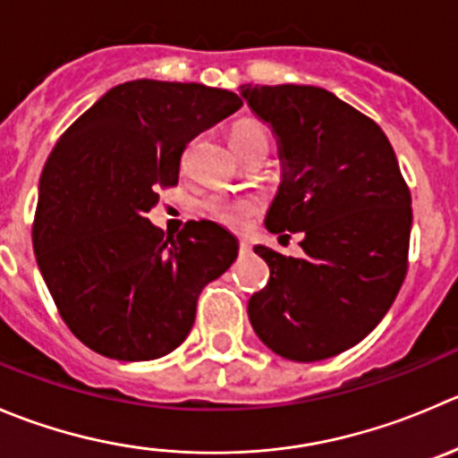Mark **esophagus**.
Wrapping results in <instances>:
<instances>
[{
	"label": "esophagus",
	"instance_id": "34e87169",
	"mask_svg": "<svg viewBox=\"0 0 458 458\" xmlns=\"http://www.w3.org/2000/svg\"><path fill=\"white\" fill-rule=\"evenodd\" d=\"M239 252H242V255H250V243L248 242H239Z\"/></svg>",
	"mask_w": 458,
	"mask_h": 458
}]
</instances>
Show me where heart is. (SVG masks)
<instances>
[{"label":"heart","instance_id":"1","mask_svg":"<svg viewBox=\"0 0 458 458\" xmlns=\"http://www.w3.org/2000/svg\"><path fill=\"white\" fill-rule=\"evenodd\" d=\"M255 140H268V131L259 121L243 118L237 121L230 130V143L234 152ZM203 210L210 219L228 225V228H242L252 215L259 212V201L255 197H230V194H212L203 201Z\"/></svg>","mask_w":458,"mask_h":458}]
</instances>
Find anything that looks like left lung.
<instances>
[{"instance_id": "1", "label": "left lung", "mask_w": 458, "mask_h": 458, "mask_svg": "<svg viewBox=\"0 0 458 458\" xmlns=\"http://www.w3.org/2000/svg\"><path fill=\"white\" fill-rule=\"evenodd\" d=\"M279 139L284 181L266 228L301 233V257L255 252L270 279L248 301L252 328L286 360L315 362L365 340L407 275L411 194L385 131L331 91L243 84Z\"/></svg>"}]
</instances>
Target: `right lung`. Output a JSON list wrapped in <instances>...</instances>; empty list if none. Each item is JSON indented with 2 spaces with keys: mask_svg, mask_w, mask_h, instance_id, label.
<instances>
[{
  "mask_svg": "<svg viewBox=\"0 0 458 458\" xmlns=\"http://www.w3.org/2000/svg\"><path fill=\"white\" fill-rule=\"evenodd\" d=\"M242 105L225 89L134 80L109 89L48 154L35 257L62 319L91 352L130 362L174 352L203 286L237 259V239L215 221L163 239L148 212L179 183L190 140Z\"/></svg>",
  "mask_w": 458,
  "mask_h": 458,
  "instance_id": "right-lung-1",
  "label": "right lung"
}]
</instances>
